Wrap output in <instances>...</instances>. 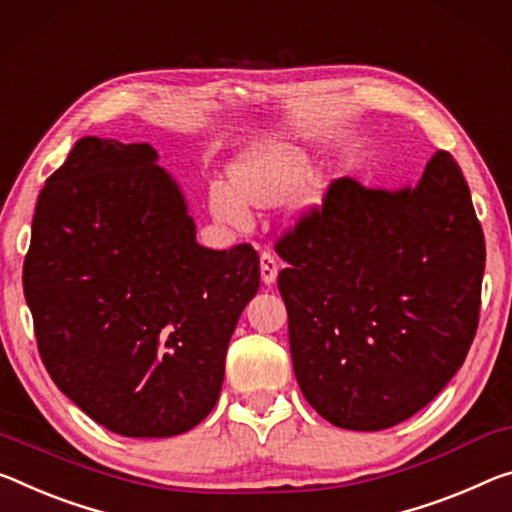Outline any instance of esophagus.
I'll return each mask as SVG.
<instances>
[{
    "mask_svg": "<svg viewBox=\"0 0 512 512\" xmlns=\"http://www.w3.org/2000/svg\"><path fill=\"white\" fill-rule=\"evenodd\" d=\"M259 271H262L264 285H273L275 278H278V259L269 250L259 255Z\"/></svg>",
    "mask_w": 512,
    "mask_h": 512,
    "instance_id": "34e87169",
    "label": "esophagus"
}]
</instances>
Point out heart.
Returning <instances> with one entry per match:
<instances>
[{"mask_svg":"<svg viewBox=\"0 0 512 512\" xmlns=\"http://www.w3.org/2000/svg\"><path fill=\"white\" fill-rule=\"evenodd\" d=\"M310 180L307 159L294 148H266L250 152L237 164L232 182H216L209 191V205L218 221L234 227L250 223V209L275 207L294 198Z\"/></svg>","mask_w":512,"mask_h":512,"instance_id":"1","label":"heart"}]
</instances>
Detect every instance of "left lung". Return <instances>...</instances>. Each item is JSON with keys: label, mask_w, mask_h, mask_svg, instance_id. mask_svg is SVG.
Listing matches in <instances>:
<instances>
[{"label": "left lung", "mask_w": 512, "mask_h": 512, "mask_svg": "<svg viewBox=\"0 0 512 512\" xmlns=\"http://www.w3.org/2000/svg\"><path fill=\"white\" fill-rule=\"evenodd\" d=\"M300 392L348 431H383L431 403L481 314L485 239L469 186L437 150L415 189L335 180L275 241Z\"/></svg>", "instance_id": "obj_1"}]
</instances>
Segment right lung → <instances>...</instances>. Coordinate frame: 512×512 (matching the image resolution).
Segmentation results:
<instances>
[{
    "label": "right lung",
    "instance_id": "right-lung-1",
    "mask_svg": "<svg viewBox=\"0 0 512 512\" xmlns=\"http://www.w3.org/2000/svg\"><path fill=\"white\" fill-rule=\"evenodd\" d=\"M154 161L148 143L77 141L40 191L22 269L47 373L125 437L180 435L212 412L259 289L257 250L202 248Z\"/></svg>",
    "mask_w": 512,
    "mask_h": 512
}]
</instances>
